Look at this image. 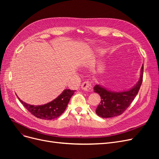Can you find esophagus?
I'll list each match as a JSON object with an SVG mask.
<instances>
[{"label":"esophagus","mask_w":159,"mask_h":159,"mask_svg":"<svg viewBox=\"0 0 159 159\" xmlns=\"http://www.w3.org/2000/svg\"><path fill=\"white\" fill-rule=\"evenodd\" d=\"M81 89L85 91H89L91 89V85L89 83V81H85L84 82L81 84Z\"/></svg>","instance_id":"esophagus-1"}]
</instances>
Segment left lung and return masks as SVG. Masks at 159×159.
Here are the masks:
<instances>
[{
    "label": "left lung",
    "mask_w": 159,
    "mask_h": 159,
    "mask_svg": "<svg viewBox=\"0 0 159 159\" xmlns=\"http://www.w3.org/2000/svg\"><path fill=\"white\" fill-rule=\"evenodd\" d=\"M143 65L139 81L128 90L114 91L96 84L93 88L94 92L98 93L101 97V102L95 110L96 114L102 118H111L122 114L137 95L143 81Z\"/></svg>",
    "instance_id": "1"
}]
</instances>
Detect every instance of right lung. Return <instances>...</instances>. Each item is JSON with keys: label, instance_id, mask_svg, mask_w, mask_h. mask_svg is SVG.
Returning a JSON list of instances; mask_svg holds the SVG:
<instances>
[{"label": "right lung", "instance_id": "1", "mask_svg": "<svg viewBox=\"0 0 159 159\" xmlns=\"http://www.w3.org/2000/svg\"><path fill=\"white\" fill-rule=\"evenodd\" d=\"M75 91V90L66 89L55 99L49 103L40 105H30L23 102L18 96L17 98L24 106L37 118L51 120L58 117L64 113L71 97L74 95Z\"/></svg>", "mask_w": 159, "mask_h": 159}]
</instances>
